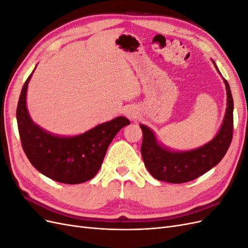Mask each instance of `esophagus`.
I'll return each mask as SVG.
<instances>
[{
	"mask_svg": "<svg viewBox=\"0 0 248 248\" xmlns=\"http://www.w3.org/2000/svg\"><path fill=\"white\" fill-rule=\"evenodd\" d=\"M125 115L127 118H129L130 120H136L138 119L140 115V110L136 106H130L126 108L125 110Z\"/></svg>",
	"mask_w": 248,
	"mask_h": 248,
	"instance_id": "1",
	"label": "esophagus"
}]
</instances>
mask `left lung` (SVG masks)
Masks as SVG:
<instances>
[{"mask_svg":"<svg viewBox=\"0 0 248 248\" xmlns=\"http://www.w3.org/2000/svg\"><path fill=\"white\" fill-rule=\"evenodd\" d=\"M216 70L221 76L213 61ZM223 79L227 90V110L220 129L216 136L200 148L189 151H171L157 141L149 127L140 124L142 142L140 153L145 167L155 179L169 183H185L199 178L218 164L226 155L232 138V110L234 102L228 81Z\"/></svg>","mask_w":248,"mask_h":248,"instance_id":"obj_1","label":"left lung"}]
</instances>
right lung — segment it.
Instances as JSON below:
<instances>
[{
    "mask_svg": "<svg viewBox=\"0 0 248 248\" xmlns=\"http://www.w3.org/2000/svg\"><path fill=\"white\" fill-rule=\"evenodd\" d=\"M32 74L21 89L16 109L21 146L28 159L37 170L57 182L79 184L89 181L101 168L112 139L130 121L117 117L78 136H55L34 123L29 115L27 90Z\"/></svg>",
    "mask_w": 248,
    "mask_h": 248,
    "instance_id": "right-lung-1",
    "label": "right lung"
}]
</instances>
